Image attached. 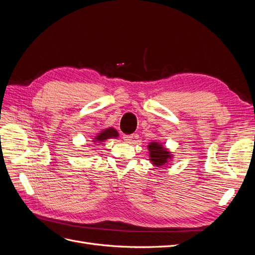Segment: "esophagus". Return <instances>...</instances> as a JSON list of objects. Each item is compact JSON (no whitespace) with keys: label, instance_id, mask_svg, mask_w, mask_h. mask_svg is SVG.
<instances>
[{"label":"esophagus","instance_id":"1","mask_svg":"<svg viewBox=\"0 0 255 255\" xmlns=\"http://www.w3.org/2000/svg\"><path fill=\"white\" fill-rule=\"evenodd\" d=\"M124 140L126 142H130L131 141V139H133V135H124Z\"/></svg>","mask_w":255,"mask_h":255}]
</instances>
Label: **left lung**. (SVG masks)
I'll return each instance as SVG.
<instances>
[{
  "instance_id": "1",
  "label": "left lung",
  "mask_w": 255,
  "mask_h": 255,
  "mask_svg": "<svg viewBox=\"0 0 255 255\" xmlns=\"http://www.w3.org/2000/svg\"><path fill=\"white\" fill-rule=\"evenodd\" d=\"M150 152V160L155 166H161L172 159V154L159 142H151L147 145Z\"/></svg>"
}]
</instances>
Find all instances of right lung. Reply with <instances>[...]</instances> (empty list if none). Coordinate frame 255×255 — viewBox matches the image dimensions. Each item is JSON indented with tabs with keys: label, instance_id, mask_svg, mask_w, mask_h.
<instances>
[{
	"label": "right lung",
	"instance_id": "obj_1",
	"mask_svg": "<svg viewBox=\"0 0 255 255\" xmlns=\"http://www.w3.org/2000/svg\"><path fill=\"white\" fill-rule=\"evenodd\" d=\"M118 136H119V134H118V131H117L115 128H109L102 129V130L100 131V133L93 139V142H94L95 144L98 145V143L104 142L107 139H110V138H117Z\"/></svg>",
	"mask_w": 255,
	"mask_h": 255
}]
</instances>
